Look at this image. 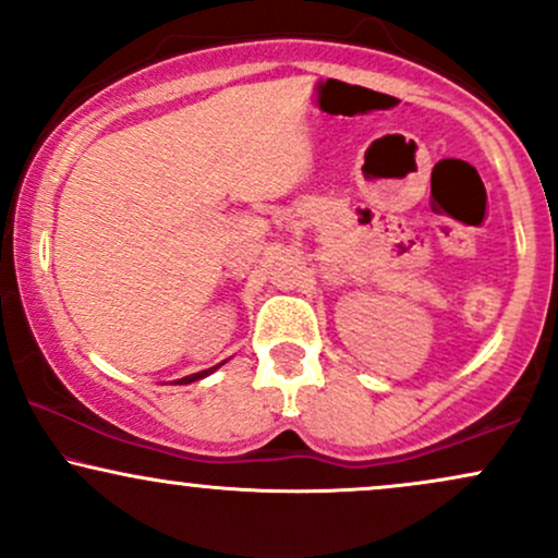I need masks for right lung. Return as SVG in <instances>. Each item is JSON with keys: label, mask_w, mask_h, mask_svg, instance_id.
I'll list each match as a JSON object with an SVG mask.
<instances>
[{"label": "right lung", "mask_w": 558, "mask_h": 558, "mask_svg": "<svg viewBox=\"0 0 558 558\" xmlns=\"http://www.w3.org/2000/svg\"><path fill=\"white\" fill-rule=\"evenodd\" d=\"M217 367H220V364H217ZM217 367H213V369H204V373H194V375H189V377H181V386H189V383H196V380H202V377H207L209 373H215Z\"/></svg>", "instance_id": "1"}]
</instances>
